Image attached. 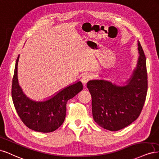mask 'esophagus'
<instances>
[{"instance_id": "esophagus-1", "label": "esophagus", "mask_w": 159, "mask_h": 159, "mask_svg": "<svg viewBox=\"0 0 159 159\" xmlns=\"http://www.w3.org/2000/svg\"><path fill=\"white\" fill-rule=\"evenodd\" d=\"M91 79V76L90 75L88 74H85L83 76H82V79H81V81L82 83L84 85H86V83H88V82Z\"/></svg>"}]
</instances>
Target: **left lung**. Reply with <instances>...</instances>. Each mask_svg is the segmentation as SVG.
<instances>
[{
	"label": "left lung",
	"mask_w": 159,
	"mask_h": 159,
	"mask_svg": "<svg viewBox=\"0 0 159 159\" xmlns=\"http://www.w3.org/2000/svg\"><path fill=\"white\" fill-rule=\"evenodd\" d=\"M138 50L136 67L125 84L117 85L104 79L87 83L94 120L104 129L111 131L121 129L141 114L147 93V73L146 57L139 41Z\"/></svg>",
	"instance_id": "8db88e82"
}]
</instances>
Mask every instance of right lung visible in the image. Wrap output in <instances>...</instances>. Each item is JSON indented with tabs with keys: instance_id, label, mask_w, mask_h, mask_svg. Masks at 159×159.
<instances>
[{
	"instance_id": "add662e5",
	"label": "right lung",
	"mask_w": 159,
	"mask_h": 159,
	"mask_svg": "<svg viewBox=\"0 0 159 159\" xmlns=\"http://www.w3.org/2000/svg\"><path fill=\"white\" fill-rule=\"evenodd\" d=\"M16 59L12 84V101L20 118L30 129L43 133L52 132L63 124L67 101L83 90L80 81L70 84L46 100L35 101L24 94L18 83Z\"/></svg>"
}]
</instances>
